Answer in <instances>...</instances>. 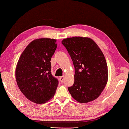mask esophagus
<instances>
[{"mask_svg": "<svg viewBox=\"0 0 129 129\" xmlns=\"http://www.w3.org/2000/svg\"><path fill=\"white\" fill-rule=\"evenodd\" d=\"M64 76L60 77V80L61 83H62L63 81H64Z\"/></svg>", "mask_w": 129, "mask_h": 129, "instance_id": "esophagus-1", "label": "esophagus"}]
</instances>
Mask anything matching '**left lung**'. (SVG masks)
Masks as SVG:
<instances>
[{
    "instance_id": "8db88e82",
    "label": "left lung",
    "mask_w": 129,
    "mask_h": 129,
    "mask_svg": "<svg viewBox=\"0 0 129 129\" xmlns=\"http://www.w3.org/2000/svg\"><path fill=\"white\" fill-rule=\"evenodd\" d=\"M62 44L68 50L75 68V81L68 91L81 103L99 96L108 81V68L105 56L91 38L74 37L65 38Z\"/></svg>"
}]
</instances>
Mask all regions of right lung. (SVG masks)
<instances>
[{
    "label": "right lung",
    "mask_w": 129,
    "mask_h": 129,
    "mask_svg": "<svg viewBox=\"0 0 129 129\" xmlns=\"http://www.w3.org/2000/svg\"><path fill=\"white\" fill-rule=\"evenodd\" d=\"M56 40L42 38L30 43L20 55L15 69L16 81L29 101L45 103L54 96L58 80L51 73L50 60L57 45Z\"/></svg>",
    "instance_id": "obj_1"
}]
</instances>
